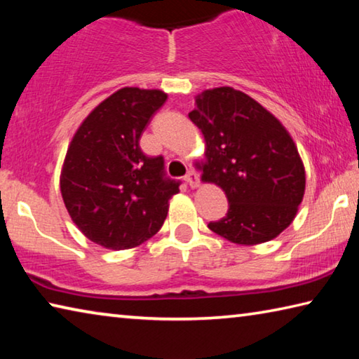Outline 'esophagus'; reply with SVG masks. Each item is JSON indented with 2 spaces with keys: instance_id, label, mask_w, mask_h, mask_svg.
<instances>
[{
  "instance_id": "esophagus-1",
  "label": "esophagus",
  "mask_w": 359,
  "mask_h": 359,
  "mask_svg": "<svg viewBox=\"0 0 359 359\" xmlns=\"http://www.w3.org/2000/svg\"><path fill=\"white\" fill-rule=\"evenodd\" d=\"M185 182L188 185H190L191 188H196L199 187V174L194 171V169H191V171H188V174L185 175Z\"/></svg>"
}]
</instances>
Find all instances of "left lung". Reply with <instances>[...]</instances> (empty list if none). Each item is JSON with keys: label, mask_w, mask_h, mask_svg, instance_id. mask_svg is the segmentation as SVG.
<instances>
[{"label": "left lung", "mask_w": 359, "mask_h": 359, "mask_svg": "<svg viewBox=\"0 0 359 359\" xmlns=\"http://www.w3.org/2000/svg\"><path fill=\"white\" fill-rule=\"evenodd\" d=\"M188 117L203 131V180L222 188L228 214L208 226L234 244L255 245L290 226L306 190L293 139L274 115L231 87L196 96Z\"/></svg>", "instance_id": "obj_1"}]
</instances>
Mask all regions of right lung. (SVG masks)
I'll list each match as a JSON object with an SVG mask.
<instances>
[{"label": "right lung", "mask_w": 359, "mask_h": 359, "mask_svg": "<svg viewBox=\"0 0 359 359\" xmlns=\"http://www.w3.org/2000/svg\"><path fill=\"white\" fill-rule=\"evenodd\" d=\"M168 95L125 87L96 106L69 144L60 188L72 222L90 241L111 250L141 245L168 215L179 180L165 158L147 156L141 136Z\"/></svg>", "instance_id": "obj_1"}]
</instances>
